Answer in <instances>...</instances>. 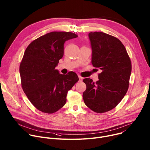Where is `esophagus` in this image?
I'll return each instance as SVG.
<instances>
[{"label":"esophagus","instance_id":"1","mask_svg":"<svg viewBox=\"0 0 150 150\" xmlns=\"http://www.w3.org/2000/svg\"><path fill=\"white\" fill-rule=\"evenodd\" d=\"M78 77H79V81H81L83 80V77L80 76H78Z\"/></svg>","mask_w":150,"mask_h":150}]
</instances>
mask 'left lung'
Wrapping results in <instances>:
<instances>
[{
    "label": "left lung",
    "mask_w": 150,
    "mask_h": 150,
    "mask_svg": "<svg viewBox=\"0 0 150 150\" xmlns=\"http://www.w3.org/2000/svg\"><path fill=\"white\" fill-rule=\"evenodd\" d=\"M92 50V64L101 70L96 83L83 80L86 89L83 93L86 105L103 113L117 106L126 95L129 85L132 64L121 41L103 32L89 33Z\"/></svg>",
    "instance_id": "8db88e82"
}]
</instances>
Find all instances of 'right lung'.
Here are the masks:
<instances>
[{
  "label": "right lung",
  "mask_w": 150,
  "mask_h": 150,
  "mask_svg": "<svg viewBox=\"0 0 150 150\" xmlns=\"http://www.w3.org/2000/svg\"><path fill=\"white\" fill-rule=\"evenodd\" d=\"M75 33L52 31L33 40L26 48L20 65L22 88L39 111L52 114L66 103L67 95L79 80L73 71L61 74L55 70L64 55L65 41Z\"/></svg>",
  "instance_id": "1"
}]
</instances>
